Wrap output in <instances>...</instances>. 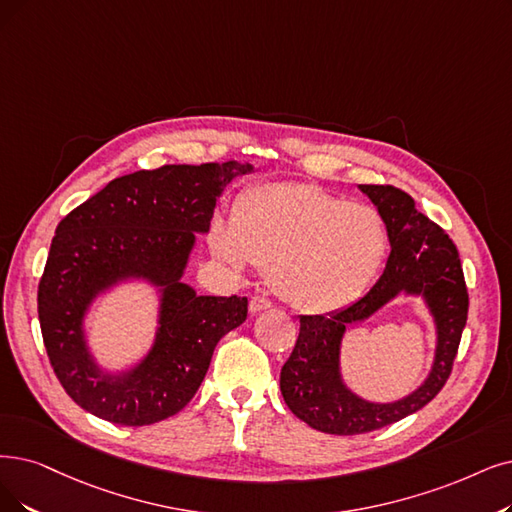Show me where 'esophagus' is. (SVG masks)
Here are the masks:
<instances>
[{
    "instance_id": "1",
    "label": "esophagus",
    "mask_w": 512,
    "mask_h": 512,
    "mask_svg": "<svg viewBox=\"0 0 512 512\" xmlns=\"http://www.w3.org/2000/svg\"><path fill=\"white\" fill-rule=\"evenodd\" d=\"M273 306V302L267 298V296H254L250 300V313H262V311H269Z\"/></svg>"
}]
</instances>
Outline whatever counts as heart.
Segmentation results:
<instances>
[{
	"label": "heart",
	"instance_id": "b5f03b06",
	"mask_svg": "<svg viewBox=\"0 0 512 512\" xmlns=\"http://www.w3.org/2000/svg\"><path fill=\"white\" fill-rule=\"evenodd\" d=\"M210 248L233 269H269L273 290L296 311L321 315L357 300L388 250L378 210L302 182H269L237 197L231 222L216 218Z\"/></svg>",
	"mask_w": 512,
	"mask_h": 512
}]
</instances>
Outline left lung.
<instances>
[{
  "instance_id": "obj_1",
  "label": "left lung",
  "mask_w": 512,
  "mask_h": 512,
  "mask_svg": "<svg viewBox=\"0 0 512 512\" xmlns=\"http://www.w3.org/2000/svg\"><path fill=\"white\" fill-rule=\"evenodd\" d=\"M386 224L391 254L374 288L330 315H302L290 359L281 367V395L292 414L321 433L363 435L395 424L433 401L452 374L468 317V290L454 241L416 210L393 185H359ZM399 291L422 293L438 321L440 342L432 376L416 394L378 406L355 398L339 380L337 351L343 327L375 312Z\"/></svg>"
}]
</instances>
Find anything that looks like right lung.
<instances>
[{"label":"right lung","instance_id":"right-lung-1","mask_svg":"<svg viewBox=\"0 0 512 512\" xmlns=\"http://www.w3.org/2000/svg\"><path fill=\"white\" fill-rule=\"evenodd\" d=\"M250 170L237 161L140 170L111 180L58 222L37 313L54 374L86 412L147 426L193 399L218 340L248 317V298L197 296L180 277L195 233L210 229L218 195ZM126 276L162 285V325L150 357L113 379L89 359L80 319L100 289Z\"/></svg>","mask_w":512,"mask_h":512}]
</instances>
